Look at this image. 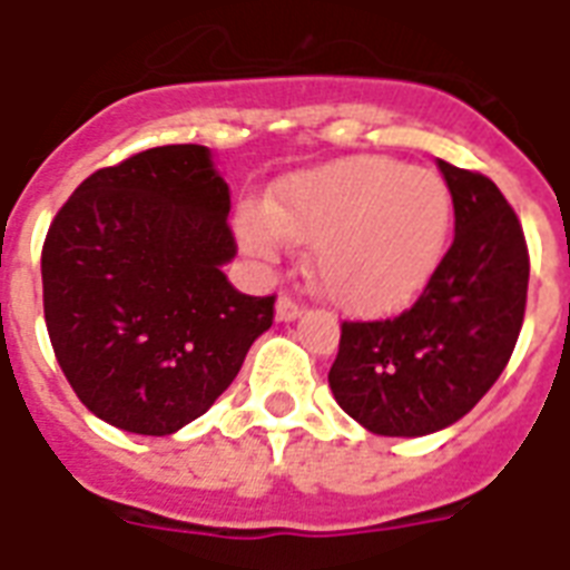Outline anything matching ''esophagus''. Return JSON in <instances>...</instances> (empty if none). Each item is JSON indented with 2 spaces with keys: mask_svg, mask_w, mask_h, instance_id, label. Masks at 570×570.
Returning a JSON list of instances; mask_svg holds the SVG:
<instances>
[{
  "mask_svg": "<svg viewBox=\"0 0 570 570\" xmlns=\"http://www.w3.org/2000/svg\"><path fill=\"white\" fill-rule=\"evenodd\" d=\"M275 316H277V320H281V322L298 320V316H302V304L295 302L293 295H281V298H277Z\"/></svg>",
  "mask_w": 570,
  "mask_h": 570,
  "instance_id": "1",
  "label": "esophagus"
}]
</instances>
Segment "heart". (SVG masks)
Wrapping results in <instances>:
<instances>
[{"label": "heart", "mask_w": 570, "mask_h": 570, "mask_svg": "<svg viewBox=\"0 0 570 570\" xmlns=\"http://www.w3.org/2000/svg\"><path fill=\"white\" fill-rule=\"evenodd\" d=\"M452 227L450 186L438 171L387 156H348L293 174L266 206L236 218L242 248L277 263L311 242V272L328 298L364 316L405 307L441 263Z\"/></svg>", "instance_id": "b5f03b06"}]
</instances>
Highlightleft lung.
Returning a JSON list of instances; mask_svg holds the SVG:
<instances>
[{
    "label": "left lung",
    "instance_id": "1",
    "mask_svg": "<svg viewBox=\"0 0 570 570\" xmlns=\"http://www.w3.org/2000/svg\"><path fill=\"white\" fill-rule=\"evenodd\" d=\"M455 239L423 295L393 320L343 322L328 384L348 416L384 438L441 432L509 364L527 311L530 250L518 215L485 174L438 159Z\"/></svg>",
    "mask_w": 570,
    "mask_h": 570
}]
</instances>
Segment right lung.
<instances>
[{
	"instance_id": "add662e5",
	"label": "right lung",
	"mask_w": 570,
	"mask_h": 570,
	"mask_svg": "<svg viewBox=\"0 0 570 570\" xmlns=\"http://www.w3.org/2000/svg\"><path fill=\"white\" fill-rule=\"evenodd\" d=\"M230 189L200 145L94 171L49 224V343L82 405L132 434H174L230 387L275 295L239 293Z\"/></svg>"
}]
</instances>
